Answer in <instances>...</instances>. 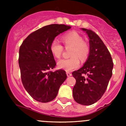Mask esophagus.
I'll list each match as a JSON object with an SVG mask.
<instances>
[{
	"label": "esophagus",
	"instance_id": "34e87169",
	"mask_svg": "<svg viewBox=\"0 0 126 126\" xmlns=\"http://www.w3.org/2000/svg\"><path fill=\"white\" fill-rule=\"evenodd\" d=\"M66 74L68 77H70V76H72V74L70 72H66Z\"/></svg>",
	"mask_w": 126,
	"mask_h": 126
}]
</instances>
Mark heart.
Segmentation results:
<instances>
[{
    "instance_id": "obj_1",
    "label": "heart",
    "mask_w": 126,
    "mask_h": 126,
    "mask_svg": "<svg viewBox=\"0 0 126 126\" xmlns=\"http://www.w3.org/2000/svg\"><path fill=\"white\" fill-rule=\"evenodd\" d=\"M62 42L66 48L71 47L69 52L71 58L62 59L58 62L59 68L67 72L76 69L80 66V59L85 61L90 53V46L80 34L76 32H70L62 37ZM52 54L56 58H60L63 52V47L57 40H53L50 45Z\"/></svg>"
}]
</instances>
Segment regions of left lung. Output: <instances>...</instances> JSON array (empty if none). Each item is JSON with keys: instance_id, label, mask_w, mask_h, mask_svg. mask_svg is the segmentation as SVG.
<instances>
[{"instance_id": "left-lung-1", "label": "left lung", "mask_w": 126, "mask_h": 126, "mask_svg": "<svg viewBox=\"0 0 126 126\" xmlns=\"http://www.w3.org/2000/svg\"><path fill=\"white\" fill-rule=\"evenodd\" d=\"M82 30L90 39V53L83 66L72 73L76 80L72 93L76 102L90 105L99 101L105 93L112 76L113 63L101 38L93 30Z\"/></svg>"}]
</instances>
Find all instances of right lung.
I'll use <instances>...</instances> for the list:
<instances>
[{
    "label": "right lung",
    "instance_id": "obj_1",
    "mask_svg": "<svg viewBox=\"0 0 126 126\" xmlns=\"http://www.w3.org/2000/svg\"><path fill=\"white\" fill-rule=\"evenodd\" d=\"M64 24H50L30 33L19 52V65L24 87L32 97L41 102L55 98L67 76L63 69L52 72L56 66L50 45L54 38L71 29Z\"/></svg>",
    "mask_w": 126,
    "mask_h": 126
}]
</instances>
